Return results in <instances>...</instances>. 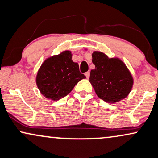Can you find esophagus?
I'll return each mask as SVG.
<instances>
[{
  "label": "esophagus",
  "mask_w": 158,
  "mask_h": 158,
  "mask_svg": "<svg viewBox=\"0 0 158 158\" xmlns=\"http://www.w3.org/2000/svg\"><path fill=\"white\" fill-rule=\"evenodd\" d=\"M85 75H86V77H87V78H89V75H90V72H86V73H85Z\"/></svg>",
  "instance_id": "34e87169"
}]
</instances>
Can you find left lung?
Instances as JSON below:
<instances>
[{
    "label": "left lung",
    "mask_w": 158,
    "mask_h": 158,
    "mask_svg": "<svg viewBox=\"0 0 158 158\" xmlns=\"http://www.w3.org/2000/svg\"><path fill=\"white\" fill-rule=\"evenodd\" d=\"M89 82L96 94L107 103H115L129 94L133 79L126 65L118 58H108L101 52H94Z\"/></svg>",
    "instance_id": "obj_1"
}]
</instances>
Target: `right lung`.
Returning a JSON list of instances; mask_svg holds the SVG:
<instances>
[{
  "label": "right lung",
  "instance_id": "add662e5",
  "mask_svg": "<svg viewBox=\"0 0 158 158\" xmlns=\"http://www.w3.org/2000/svg\"><path fill=\"white\" fill-rule=\"evenodd\" d=\"M85 77L80 72L77 63L72 61L71 52L65 51L44 61L38 72L36 82L46 98L58 101Z\"/></svg>",
  "mask_w": 158,
  "mask_h": 158
}]
</instances>
